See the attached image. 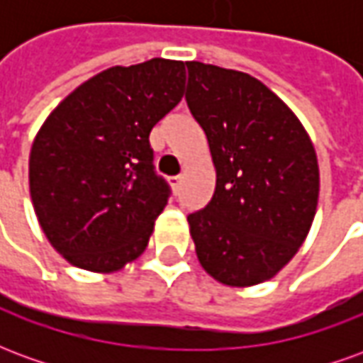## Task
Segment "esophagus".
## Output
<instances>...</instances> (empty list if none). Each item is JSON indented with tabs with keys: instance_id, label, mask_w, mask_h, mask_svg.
Here are the masks:
<instances>
[{
	"instance_id": "esophagus-1",
	"label": "esophagus",
	"mask_w": 363,
	"mask_h": 363,
	"mask_svg": "<svg viewBox=\"0 0 363 363\" xmlns=\"http://www.w3.org/2000/svg\"><path fill=\"white\" fill-rule=\"evenodd\" d=\"M181 184H182V177H173V179H171V186H173L177 192H179V189H181Z\"/></svg>"
}]
</instances>
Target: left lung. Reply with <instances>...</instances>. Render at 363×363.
<instances>
[{
  "label": "left lung",
  "mask_w": 363,
  "mask_h": 363,
  "mask_svg": "<svg viewBox=\"0 0 363 363\" xmlns=\"http://www.w3.org/2000/svg\"><path fill=\"white\" fill-rule=\"evenodd\" d=\"M186 67V103L216 169L212 200L189 216L196 257L223 286H257L309 235L319 202L317 153L294 111L257 77L202 62Z\"/></svg>",
  "instance_id": "8db88e82"
}]
</instances>
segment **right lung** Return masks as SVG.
I'll return each instance as SVG.
<instances>
[{
  "label": "right lung",
  "mask_w": 363,
  "mask_h": 363,
  "mask_svg": "<svg viewBox=\"0 0 363 363\" xmlns=\"http://www.w3.org/2000/svg\"><path fill=\"white\" fill-rule=\"evenodd\" d=\"M181 60L114 66L48 114L28 157V189L46 239L83 270L118 272L142 257L169 189L150 132L181 103Z\"/></svg>",
  "instance_id": "1"
}]
</instances>
